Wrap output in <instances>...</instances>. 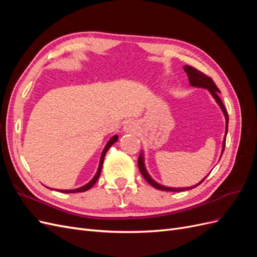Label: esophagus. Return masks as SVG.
<instances>
[{
    "instance_id": "34e87169",
    "label": "esophagus",
    "mask_w": 257,
    "mask_h": 257,
    "mask_svg": "<svg viewBox=\"0 0 257 257\" xmlns=\"http://www.w3.org/2000/svg\"><path fill=\"white\" fill-rule=\"evenodd\" d=\"M123 131L125 132V133H135L137 131V125L134 121H126L124 123L123 125Z\"/></svg>"
}]
</instances>
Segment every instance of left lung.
Returning a JSON list of instances; mask_svg holds the SVG:
<instances>
[{"mask_svg":"<svg viewBox=\"0 0 257 257\" xmlns=\"http://www.w3.org/2000/svg\"><path fill=\"white\" fill-rule=\"evenodd\" d=\"M183 68H184L186 75H188V77H189V81H190V84L192 85V87L207 89L210 92V94H211L212 97L215 99V102L217 103V105L220 106V108L223 111L226 126H225V135H224L223 144H222V152H221V157H222V154H223L224 149H225V142H226V135H227V131H228V114H227V111H226V109H225V107H224L222 100L219 96L221 91L217 89V87L215 85V83L213 82V80L210 78V77H208L207 75H205L204 73L197 71L196 68H194L190 65H185ZM138 168H139V170H141V173H142L143 177L147 180V182L150 183L153 186V188L158 189V190H163V191H170V192H181V191L191 190L193 188H196V186L203 182L207 177L206 176L199 183H197L196 185H194V186H191V188H169V186L162 185V184L158 183L157 181H154L153 179L151 178V176L148 174L146 166H145V159H144V153L143 152L141 153V155H139V159H138Z\"/></svg>","mask_w":257,"mask_h":257,"instance_id":"left-lung-1","label":"left lung"}]
</instances>
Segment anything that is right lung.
<instances>
[{
	"instance_id": "add662e5",
	"label": "right lung",
	"mask_w": 257,
	"mask_h": 257,
	"mask_svg": "<svg viewBox=\"0 0 257 257\" xmlns=\"http://www.w3.org/2000/svg\"><path fill=\"white\" fill-rule=\"evenodd\" d=\"M118 138H119L118 135H114V136H112V137L109 139V141H108V143L106 144V146H105V148H104V150H103L102 154H100V160H99V164H98L97 172H96L95 176L92 178L91 181H89L87 184H84V185L80 186V188H78V189H74V190H58V191H60V192H62V193H79V192H84V191L90 190V189L92 188V186L95 184V182L97 181V179L99 178L100 172H102L104 159H105V155H106L107 151L109 150V148H110L116 141H118ZM48 189H49V188H48Z\"/></svg>"
}]
</instances>
